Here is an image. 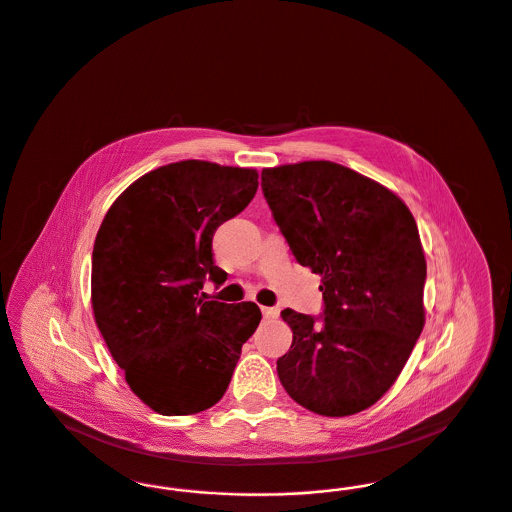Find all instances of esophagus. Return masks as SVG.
<instances>
[{"mask_svg":"<svg viewBox=\"0 0 512 512\" xmlns=\"http://www.w3.org/2000/svg\"><path fill=\"white\" fill-rule=\"evenodd\" d=\"M261 313H263L265 318H276L278 313H280V309L278 307H261Z\"/></svg>","mask_w":512,"mask_h":512,"instance_id":"esophagus-1","label":"esophagus"}]
</instances>
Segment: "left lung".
Segmentation results:
<instances>
[{
    "label": "left lung",
    "mask_w": 512,
    "mask_h": 512,
    "mask_svg": "<svg viewBox=\"0 0 512 512\" xmlns=\"http://www.w3.org/2000/svg\"><path fill=\"white\" fill-rule=\"evenodd\" d=\"M261 188L297 263L320 274L324 301L320 317L282 311L293 341L278 378L313 413H361L393 386L424 328L413 215L388 188L330 161L265 169Z\"/></svg>",
    "instance_id": "8db88e82"
}]
</instances>
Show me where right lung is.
<instances>
[{"label": "right lung", "mask_w": 512, "mask_h": 512, "mask_svg": "<svg viewBox=\"0 0 512 512\" xmlns=\"http://www.w3.org/2000/svg\"><path fill=\"white\" fill-rule=\"evenodd\" d=\"M259 174L207 161L147 172L122 192L99 226L92 253V307L124 378L165 416L219 403L242 345L261 322L255 303L205 301L213 236L255 197Z\"/></svg>", "instance_id": "right-lung-1"}]
</instances>
